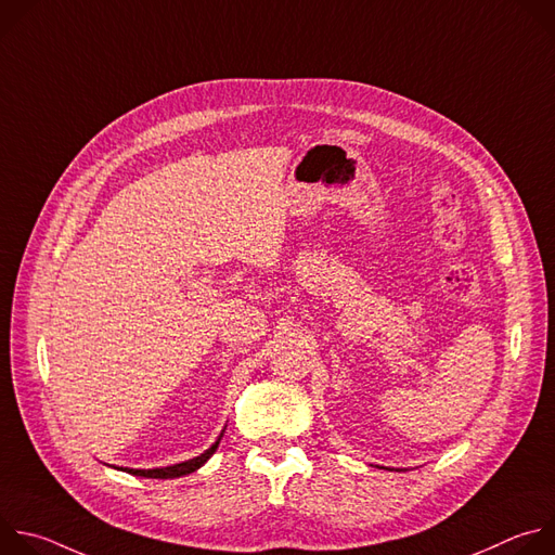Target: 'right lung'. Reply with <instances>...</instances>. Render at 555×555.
I'll use <instances>...</instances> for the list:
<instances>
[{"label":"right lung","mask_w":555,"mask_h":555,"mask_svg":"<svg viewBox=\"0 0 555 555\" xmlns=\"http://www.w3.org/2000/svg\"><path fill=\"white\" fill-rule=\"evenodd\" d=\"M223 435V433H221ZM221 439V437H219ZM219 439L199 456L191 459V461H184V463H178V465H169V467H155V469H131V467H125V472L129 474H135V477H146V479H178V477H184V474H191L195 469H199L208 459L210 454L217 450L219 446ZM122 469V467H120Z\"/></svg>","instance_id":"1"}]
</instances>
